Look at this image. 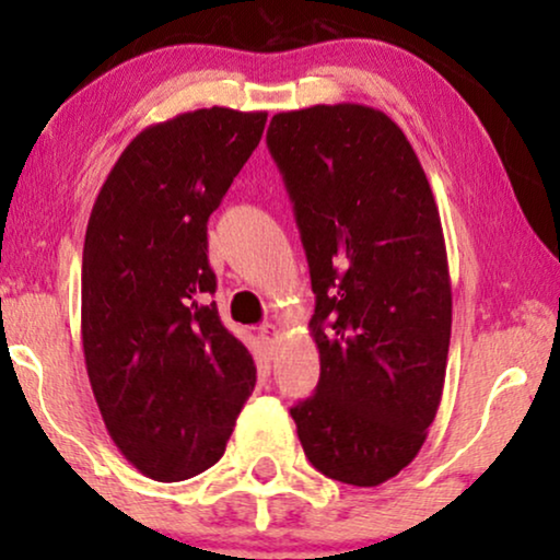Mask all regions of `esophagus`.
<instances>
[{"instance_id": "esophagus-1", "label": "esophagus", "mask_w": 560, "mask_h": 560, "mask_svg": "<svg viewBox=\"0 0 560 560\" xmlns=\"http://www.w3.org/2000/svg\"><path fill=\"white\" fill-rule=\"evenodd\" d=\"M259 339H262L265 347L272 351L275 343H278V339H280L278 326H275V324H262V326H259Z\"/></svg>"}]
</instances>
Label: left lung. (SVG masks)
Returning a JSON list of instances; mask_svg holds the SVG:
<instances>
[{
	"label": "left lung",
	"instance_id": "8db88e82",
	"mask_svg": "<svg viewBox=\"0 0 560 560\" xmlns=\"http://www.w3.org/2000/svg\"><path fill=\"white\" fill-rule=\"evenodd\" d=\"M267 148L316 293L320 380L290 416L320 474L377 487L418 456L443 395L451 278L439 206L408 137L372 106L275 114Z\"/></svg>",
	"mask_w": 560,
	"mask_h": 560
}]
</instances>
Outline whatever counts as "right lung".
Instances as JSON below:
<instances>
[{"instance_id":"right-lung-1","label":"right lung","mask_w":560,"mask_h":560,"mask_svg":"<svg viewBox=\"0 0 560 560\" xmlns=\"http://www.w3.org/2000/svg\"><path fill=\"white\" fill-rule=\"evenodd\" d=\"M267 112L196 109L142 129L98 190L83 242L81 336L104 425L155 481L224 456L257 366L221 324L206 224Z\"/></svg>"}]
</instances>
